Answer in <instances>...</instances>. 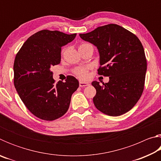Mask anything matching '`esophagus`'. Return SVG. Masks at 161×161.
Segmentation results:
<instances>
[{
	"label": "esophagus",
	"mask_w": 161,
	"mask_h": 161,
	"mask_svg": "<svg viewBox=\"0 0 161 161\" xmlns=\"http://www.w3.org/2000/svg\"><path fill=\"white\" fill-rule=\"evenodd\" d=\"M89 85V84L88 82H84V81H80V86L81 87H85Z\"/></svg>",
	"instance_id": "esophagus-1"
}]
</instances>
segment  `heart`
Segmentation results:
<instances>
[{
    "instance_id": "heart-1",
    "label": "heart",
    "mask_w": 161,
    "mask_h": 161,
    "mask_svg": "<svg viewBox=\"0 0 161 161\" xmlns=\"http://www.w3.org/2000/svg\"><path fill=\"white\" fill-rule=\"evenodd\" d=\"M87 45V44H83L81 45ZM88 72H89V67L86 66L78 67L74 70L75 75L80 79H81V80H85V79L87 78V76H88Z\"/></svg>"
}]
</instances>
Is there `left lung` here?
<instances>
[{
    "instance_id": "1",
    "label": "left lung",
    "mask_w": 161,
    "mask_h": 161,
    "mask_svg": "<svg viewBox=\"0 0 161 161\" xmlns=\"http://www.w3.org/2000/svg\"><path fill=\"white\" fill-rule=\"evenodd\" d=\"M80 36L97 47L102 66L98 73L109 77L108 82L102 86L97 81L92 82L97 90L94 106L111 116L128 112L139 100L145 82L147 62L139 39L116 24L98 27Z\"/></svg>"
}]
</instances>
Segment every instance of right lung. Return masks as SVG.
Segmentation results:
<instances>
[{
	"instance_id": "1",
	"label": "right lung",
	"mask_w": 161,
	"mask_h": 161,
	"mask_svg": "<svg viewBox=\"0 0 161 161\" xmlns=\"http://www.w3.org/2000/svg\"><path fill=\"white\" fill-rule=\"evenodd\" d=\"M77 34L43 30L26 40L16 54L13 65L14 85L31 112L45 121L59 118L69 108L79 81L67 76L64 82H54L51 67L60 63L61 48Z\"/></svg>"
}]
</instances>
